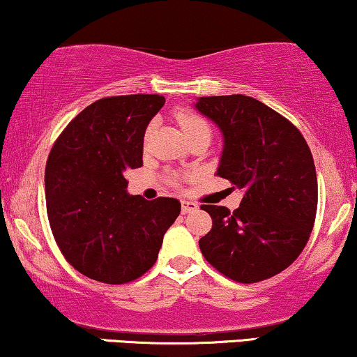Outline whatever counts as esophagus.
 Returning a JSON list of instances; mask_svg holds the SVG:
<instances>
[{"instance_id": "1", "label": "esophagus", "mask_w": 357, "mask_h": 357, "mask_svg": "<svg viewBox=\"0 0 357 357\" xmlns=\"http://www.w3.org/2000/svg\"><path fill=\"white\" fill-rule=\"evenodd\" d=\"M198 208V204L197 203H193V202H182V213L183 214H188V213H192V211H195V209Z\"/></svg>"}]
</instances>
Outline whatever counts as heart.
<instances>
[{
  "instance_id": "obj_1",
  "label": "heart",
  "mask_w": 357,
  "mask_h": 357,
  "mask_svg": "<svg viewBox=\"0 0 357 357\" xmlns=\"http://www.w3.org/2000/svg\"><path fill=\"white\" fill-rule=\"evenodd\" d=\"M175 120H177V123L180 125V128H182V131L188 139H192L193 136H197L199 133H209L208 121L193 110L178 109L177 112H175ZM151 128H153V125L148 126L146 135L149 133Z\"/></svg>"
}]
</instances>
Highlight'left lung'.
<instances>
[{
    "mask_svg": "<svg viewBox=\"0 0 357 357\" xmlns=\"http://www.w3.org/2000/svg\"><path fill=\"white\" fill-rule=\"evenodd\" d=\"M224 135L218 175L243 188L241 206L202 204L213 227L199 250L219 273L252 284L286 270L314 229L319 188L310 148L289 120L253 97H199Z\"/></svg>",
    "mask_w": 357,
    "mask_h": 357,
    "instance_id": "8db88e82",
    "label": "left lung"
}]
</instances>
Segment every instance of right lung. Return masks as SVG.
<instances>
[{
    "label": "right lung",
    "mask_w": 357,
    "mask_h": 357,
    "mask_svg": "<svg viewBox=\"0 0 357 357\" xmlns=\"http://www.w3.org/2000/svg\"><path fill=\"white\" fill-rule=\"evenodd\" d=\"M165 99L112 96L73 119L48 154L52 234L70 265L91 280L126 284L151 270L180 202L126 193L125 172L143 165L146 126Z\"/></svg>",
    "instance_id": "add662e5"
}]
</instances>
